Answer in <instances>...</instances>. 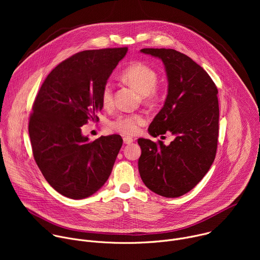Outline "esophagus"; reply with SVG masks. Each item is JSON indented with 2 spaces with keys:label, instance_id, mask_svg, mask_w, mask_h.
<instances>
[{
  "label": "esophagus",
  "instance_id": "34e87169",
  "mask_svg": "<svg viewBox=\"0 0 260 260\" xmlns=\"http://www.w3.org/2000/svg\"><path fill=\"white\" fill-rule=\"evenodd\" d=\"M134 142V140L131 138V137H124L123 138V143L125 144V145H129V144H132Z\"/></svg>",
  "mask_w": 260,
  "mask_h": 260
}]
</instances>
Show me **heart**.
Here are the masks:
<instances>
[{"label":"heart","instance_id":"heart-1","mask_svg":"<svg viewBox=\"0 0 260 260\" xmlns=\"http://www.w3.org/2000/svg\"><path fill=\"white\" fill-rule=\"evenodd\" d=\"M122 78L146 99H150L154 94L158 81L156 72L143 62H134L126 67L122 72ZM101 102L105 108L112 106L113 85L111 82H106L103 86ZM144 123L145 117L142 114L122 113L110 122V126L124 135H135Z\"/></svg>","mask_w":260,"mask_h":260}]
</instances>
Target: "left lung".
<instances>
[{
    "label": "left lung",
    "mask_w": 260,
    "mask_h": 260,
    "mask_svg": "<svg viewBox=\"0 0 260 260\" xmlns=\"http://www.w3.org/2000/svg\"><path fill=\"white\" fill-rule=\"evenodd\" d=\"M141 52L161 59L168 77L165 105L148 132L153 137L170 132L175 140L166 146L161 141L139 139V173L151 191L178 198L196 186L215 159L218 89L208 73L187 55L166 48H144Z\"/></svg>",
    "instance_id": "left-lung-1"
}]
</instances>
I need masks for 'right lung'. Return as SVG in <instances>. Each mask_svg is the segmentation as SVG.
I'll return each instance as SVG.
<instances>
[{"instance_id": "obj_1", "label": "right lung", "mask_w": 260, "mask_h": 260, "mask_svg": "<svg viewBox=\"0 0 260 260\" xmlns=\"http://www.w3.org/2000/svg\"><path fill=\"white\" fill-rule=\"evenodd\" d=\"M126 52L121 47L72 55L49 73L34 102L28 122L34 158L51 187L69 199L92 196L112 172L121 137L89 142L81 126L99 119L102 88Z\"/></svg>"}]
</instances>
